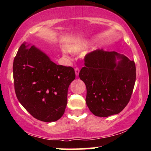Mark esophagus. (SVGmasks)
I'll use <instances>...</instances> for the list:
<instances>
[{"mask_svg":"<svg viewBox=\"0 0 151 151\" xmlns=\"http://www.w3.org/2000/svg\"><path fill=\"white\" fill-rule=\"evenodd\" d=\"M75 73H76V76L79 75V73H80V69H79V68H78V67L75 68Z\"/></svg>","mask_w":151,"mask_h":151,"instance_id":"esophagus-1","label":"esophagus"}]
</instances>
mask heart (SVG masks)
I'll return each instance as SVG.
<instances>
[{"mask_svg":"<svg viewBox=\"0 0 151 151\" xmlns=\"http://www.w3.org/2000/svg\"><path fill=\"white\" fill-rule=\"evenodd\" d=\"M88 42H77L74 43V44L69 45L66 47L67 51H69L70 53H78L84 50V49H86L88 47Z\"/></svg>","mask_w":151,"mask_h":151,"instance_id":"1","label":"heart"}]
</instances>
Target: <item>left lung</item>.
Here are the masks:
<instances>
[{"label":"left lung","instance_id":"1","mask_svg":"<svg viewBox=\"0 0 151 151\" xmlns=\"http://www.w3.org/2000/svg\"><path fill=\"white\" fill-rule=\"evenodd\" d=\"M121 60L116 64V58ZM80 78L86 87V103L93 114L108 117L129 102L136 79L135 64L115 51L96 49L84 57Z\"/></svg>","mask_w":151,"mask_h":151}]
</instances>
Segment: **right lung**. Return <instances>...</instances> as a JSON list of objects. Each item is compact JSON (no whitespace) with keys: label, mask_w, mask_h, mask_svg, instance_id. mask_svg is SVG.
Here are the masks:
<instances>
[{"label":"right lung","mask_w":151,"mask_h":151,"mask_svg":"<svg viewBox=\"0 0 151 151\" xmlns=\"http://www.w3.org/2000/svg\"><path fill=\"white\" fill-rule=\"evenodd\" d=\"M18 101L38 120L59 119L67 104L68 88L76 78L73 68L58 65L34 46L20 45L13 63Z\"/></svg>","instance_id":"add662e5"}]
</instances>
